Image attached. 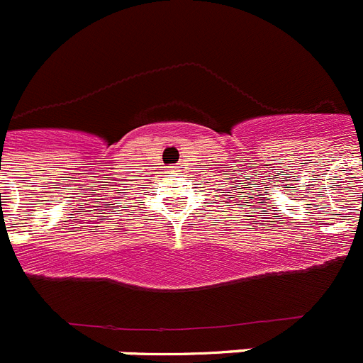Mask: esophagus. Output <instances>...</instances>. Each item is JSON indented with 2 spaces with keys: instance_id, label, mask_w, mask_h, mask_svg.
Returning <instances> with one entry per match:
<instances>
[{
  "instance_id": "34e87169",
  "label": "esophagus",
  "mask_w": 363,
  "mask_h": 363,
  "mask_svg": "<svg viewBox=\"0 0 363 363\" xmlns=\"http://www.w3.org/2000/svg\"><path fill=\"white\" fill-rule=\"evenodd\" d=\"M167 174H179V167L178 165H169V167H167Z\"/></svg>"
}]
</instances>
